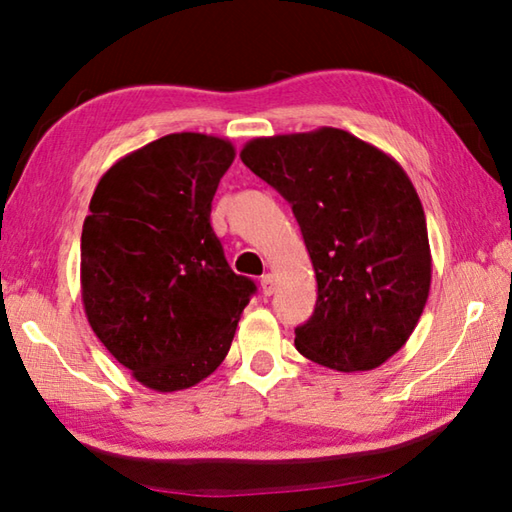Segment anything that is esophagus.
<instances>
[{
  "mask_svg": "<svg viewBox=\"0 0 512 512\" xmlns=\"http://www.w3.org/2000/svg\"><path fill=\"white\" fill-rule=\"evenodd\" d=\"M262 293H264L266 297L275 293V277H273L271 273H266V275L262 277Z\"/></svg>",
  "mask_w": 512,
  "mask_h": 512,
  "instance_id": "obj_1",
  "label": "esophagus"
}]
</instances>
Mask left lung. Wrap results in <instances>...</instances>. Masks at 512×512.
Instances as JSON below:
<instances>
[{"instance_id": "left-lung-1", "label": "left lung", "mask_w": 512, "mask_h": 512, "mask_svg": "<svg viewBox=\"0 0 512 512\" xmlns=\"http://www.w3.org/2000/svg\"><path fill=\"white\" fill-rule=\"evenodd\" d=\"M241 161L291 203L318 282L304 358L376 369L410 340L432 282L425 212L392 156L345 129L253 138Z\"/></svg>"}]
</instances>
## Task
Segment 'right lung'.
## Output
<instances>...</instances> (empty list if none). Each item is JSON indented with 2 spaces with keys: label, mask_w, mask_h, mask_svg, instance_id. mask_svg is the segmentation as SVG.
<instances>
[{
  "label": "right lung",
  "mask_w": 512,
  "mask_h": 512,
  "mask_svg": "<svg viewBox=\"0 0 512 512\" xmlns=\"http://www.w3.org/2000/svg\"><path fill=\"white\" fill-rule=\"evenodd\" d=\"M232 161L226 138L167 134L111 165L91 197L80 241L87 320L154 392L208 378L257 291L232 273L210 226L212 197Z\"/></svg>",
  "instance_id": "right-lung-1"
}]
</instances>
